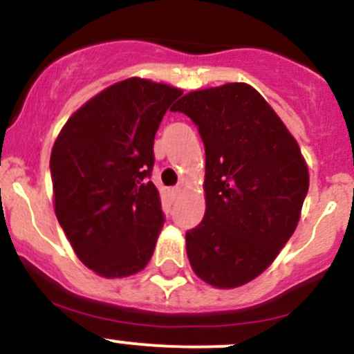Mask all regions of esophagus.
<instances>
[{
	"label": "esophagus",
	"instance_id": "esophagus-1",
	"mask_svg": "<svg viewBox=\"0 0 354 354\" xmlns=\"http://www.w3.org/2000/svg\"><path fill=\"white\" fill-rule=\"evenodd\" d=\"M169 192H171V195H173V197H174V198H176V197H178V195H180V194H181V188H180V187H174V188H171V190H169Z\"/></svg>",
	"mask_w": 354,
	"mask_h": 354
}]
</instances>
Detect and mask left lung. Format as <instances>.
<instances>
[{"label":"left lung","mask_w":354,"mask_h":354,"mask_svg":"<svg viewBox=\"0 0 354 354\" xmlns=\"http://www.w3.org/2000/svg\"><path fill=\"white\" fill-rule=\"evenodd\" d=\"M173 111L198 127L205 145V216L187 233V255L203 283L240 288L276 260L298 226L310 185L296 138L243 82L192 91Z\"/></svg>","instance_id":"obj_1"}]
</instances>
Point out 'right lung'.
Listing matches in <instances>:
<instances>
[{"label": "right lung", "instance_id": "obj_1", "mask_svg": "<svg viewBox=\"0 0 354 354\" xmlns=\"http://www.w3.org/2000/svg\"><path fill=\"white\" fill-rule=\"evenodd\" d=\"M183 91L147 78L116 82L65 123L51 151L53 203L85 267L106 279L140 272L164 226L160 197L147 181L154 137Z\"/></svg>", "mask_w": 354, "mask_h": 354}]
</instances>
